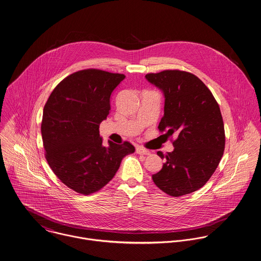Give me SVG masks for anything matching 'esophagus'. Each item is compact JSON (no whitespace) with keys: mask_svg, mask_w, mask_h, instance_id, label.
Listing matches in <instances>:
<instances>
[{"mask_svg":"<svg viewBox=\"0 0 261 261\" xmlns=\"http://www.w3.org/2000/svg\"><path fill=\"white\" fill-rule=\"evenodd\" d=\"M137 152H138L139 154H144V155H148V154L150 153L149 150L145 149V148L142 147V146H138V147H137Z\"/></svg>","mask_w":261,"mask_h":261,"instance_id":"1","label":"esophagus"}]
</instances>
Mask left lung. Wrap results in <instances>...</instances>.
<instances>
[{
	"label": "left lung",
	"instance_id": "left-lung-1",
	"mask_svg": "<svg viewBox=\"0 0 261 261\" xmlns=\"http://www.w3.org/2000/svg\"><path fill=\"white\" fill-rule=\"evenodd\" d=\"M166 97L159 129L171 140L173 151L152 180L166 194L178 197L201 189L212 177L223 155L225 133L219 106L211 90L189 71L166 70L145 74Z\"/></svg>",
	"mask_w": 261,
	"mask_h": 261
}]
</instances>
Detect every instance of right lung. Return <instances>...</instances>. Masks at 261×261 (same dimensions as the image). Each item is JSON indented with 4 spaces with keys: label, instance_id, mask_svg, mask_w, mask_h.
<instances>
[{
    "label": "right lung",
    "instance_id": "obj_1",
    "mask_svg": "<svg viewBox=\"0 0 261 261\" xmlns=\"http://www.w3.org/2000/svg\"><path fill=\"white\" fill-rule=\"evenodd\" d=\"M125 77L97 69L75 71L51 92L41 132L47 164L58 178L81 194L101 190L115 176L121 160L135 152L128 142L102 145L99 124L110 114V97Z\"/></svg>",
    "mask_w": 261,
    "mask_h": 261
}]
</instances>
